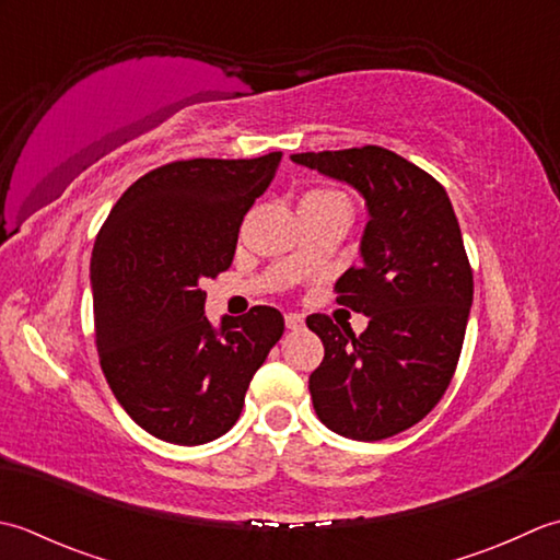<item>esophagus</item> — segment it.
<instances>
[{"instance_id": "obj_1", "label": "esophagus", "mask_w": 560, "mask_h": 560, "mask_svg": "<svg viewBox=\"0 0 560 560\" xmlns=\"http://www.w3.org/2000/svg\"><path fill=\"white\" fill-rule=\"evenodd\" d=\"M284 326L290 330H300L304 326V316L302 314H284Z\"/></svg>"}]
</instances>
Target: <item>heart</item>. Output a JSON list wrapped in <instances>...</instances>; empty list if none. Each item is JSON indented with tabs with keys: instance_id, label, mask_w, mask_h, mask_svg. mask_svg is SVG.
Returning a JSON list of instances; mask_svg holds the SVG:
<instances>
[{
	"instance_id": "heart-1",
	"label": "heart",
	"mask_w": 560,
	"mask_h": 560,
	"mask_svg": "<svg viewBox=\"0 0 560 560\" xmlns=\"http://www.w3.org/2000/svg\"><path fill=\"white\" fill-rule=\"evenodd\" d=\"M300 205H340V208H348V198L334 188H314L310 192H304Z\"/></svg>"
}]
</instances>
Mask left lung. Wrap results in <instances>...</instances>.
<instances>
[{
	"instance_id": "left-lung-1",
	"label": "left lung",
	"mask_w": 560,
	"mask_h": 560,
	"mask_svg": "<svg viewBox=\"0 0 560 560\" xmlns=\"http://www.w3.org/2000/svg\"><path fill=\"white\" fill-rule=\"evenodd\" d=\"M346 180L368 202L362 264L336 282V302L370 316L360 336L326 314L306 318L324 343L310 376L314 410L338 435L376 442L420 423L447 392L462 355L474 272L447 190L376 144L292 154Z\"/></svg>"
}]
</instances>
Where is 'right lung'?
<instances>
[{
	"label": "right lung",
	"mask_w": 560,
	"mask_h": 560,
	"mask_svg": "<svg viewBox=\"0 0 560 560\" xmlns=\"http://www.w3.org/2000/svg\"><path fill=\"white\" fill-rule=\"evenodd\" d=\"M282 152L180 159L122 192L91 254L94 338L113 396L137 425L174 444L222 438L242 416L284 318L272 306L205 316V278L232 266L238 226L276 178Z\"/></svg>",
	"instance_id": "1"
}]
</instances>
